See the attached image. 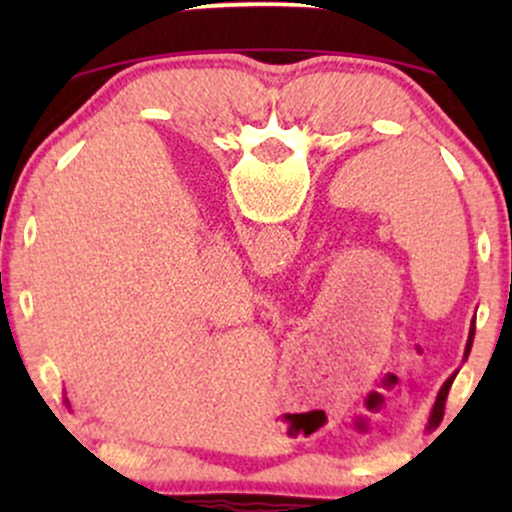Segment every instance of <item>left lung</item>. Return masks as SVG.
<instances>
[{
  "mask_svg": "<svg viewBox=\"0 0 512 512\" xmlns=\"http://www.w3.org/2000/svg\"><path fill=\"white\" fill-rule=\"evenodd\" d=\"M469 339H472V337H469ZM450 383H452V380H448V383L443 385V390H440V395H438V399H436V407H433V416H431L433 424H436V421L443 419V404H445V397H448Z\"/></svg>",
  "mask_w": 512,
  "mask_h": 512,
  "instance_id": "8db88e82",
  "label": "left lung"
}]
</instances>
